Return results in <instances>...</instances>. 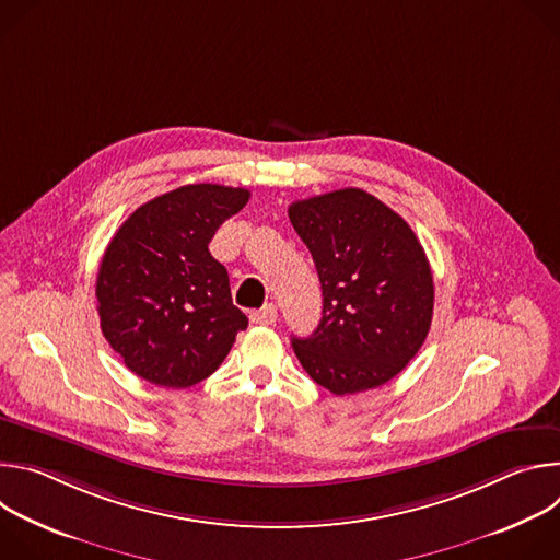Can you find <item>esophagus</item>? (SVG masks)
I'll use <instances>...</instances> for the list:
<instances>
[{
    "label": "esophagus",
    "mask_w": 560,
    "mask_h": 560,
    "mask_svg": "<svg viewBox=\"0 0 560 560\" xmlns=\"http://www.w3.org/2000/svg\"><path fill=\"white\" fill-rule=\"evenodd\" d=\"M250 322L259 324V326H270L277 322V305L275 303H266L264 307L250 312Z\"/></svg>",
    "instance_id": "34e87169"
}]
</instances>
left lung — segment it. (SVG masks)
I'll return each instance as SVG.
<instances>
[{"instance_id":"left-lung-1","label":"left lung","mask_w":560,"mask_h":560,"mask_svg":"<svg viewBox=\"0 0 560 560\" xmlns=\"http://www.w3.org/2000/svg\"><path fill=\"white\" fill-rule=\"evenodd\" d=\"M324 292V316L292 337L303 370L337 396L378 387L421 350L434 310L425 250L408 221L361 188L288 208Z\"/></svg>"}]
</instances>
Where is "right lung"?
I'll return each mask as SVG.
<instances>
[{
    "mask_svg": "<svg viewBox=\"0 0 560 560\" xmlns=\"http://www.w3.org/2000/svg\"><path fill=\"white\" fill-rule=\"evenodd\" d=\"M250 190L190 184L139 206L115 232L97 275L100 326L137 376L184 389L228 357L248 316L210 255L219 225Z\"/></svg>",
    "mask_w": 560,
    "mask_h": 560,
    "instance_id": "add662e5",
    "label": "right lung"
}]
</instances>
